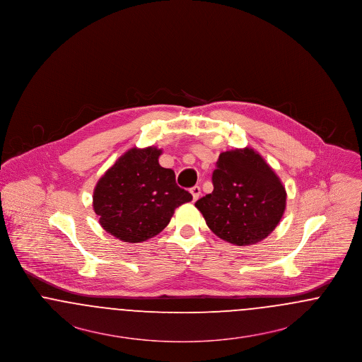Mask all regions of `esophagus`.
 <instances>
[{"label":"esophagus","mask_w":362,"mask_h":362,"mask_svg":"<svg viewBox=\"0 0 362 362\" xmlns=\"http://www.w3.org/2000/svg\"><path fill=\"white\" fill-rule=\"evenodd\" d=\"M189 192L192 195V199L197 201L199 198V195H201V187L199 186H194L192 189H189Z\"/></svg>","instance_id":"obj_1"}]
</instances>
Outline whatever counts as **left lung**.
I'll return each instance as SVG.
<instances>
[{"mask_svg": "<svg viewBox=\"0 0 362 362\" xmlns=\"http://www.w3.org/2000/svg\"><path fill=\"white\" fill-rule=\"evenodd\" d=\"M211 180L214 189L195 206L220 239L251 245L276 229L286 207V191L258 152L251 148L223 152Z\"/></svg>", "mask_w": 362, "mask_h": 362, "instance_id": "8db88e82", "label": "left lung"}]
</instances>
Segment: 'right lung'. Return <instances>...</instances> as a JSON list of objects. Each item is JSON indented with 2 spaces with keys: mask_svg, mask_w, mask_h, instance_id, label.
I'll return each instance as SVG.
<instances>
[{
  "mask_svg": "<svg viewBox=\"0 0 362 362\" xmlns=\"http://www.w3.org/2000/svg\"><path fill=\"white\" fill-rule=\"evenodd\" d=\"M161 149L133 148L99 179L93 210L104 230L126 243L148 240L160 233L176 207L192 195L176 185L175 173L158 164Z\"/></svg>",
  "mask_w": 362,
  "mask_h": 362,
  "instance_id": "right-lung-1",
  "label": "right lung"
}]
</instances>
